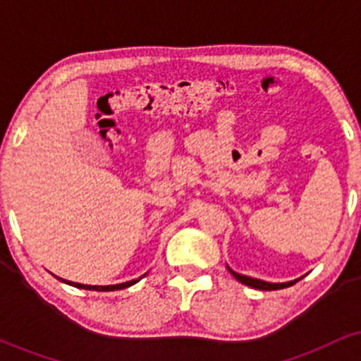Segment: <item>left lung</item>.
<instances>
[{
  "label": "left lung",
  "instance_id": "1",
  "mask_svg": "<svg viewBox=\"0 0 361 361\" xmlns=\"http://www.w3.org/2000/svg\"><path fill=\"white\" fill-rule=\"evenodd\" d=\"M227 270L233 273V276L235 280H239L241 283L247 285V287H251V288H256V290H280V288L290 287V285H293L295 281H299V279H297V280H292V281H283V283H270V281L251 279V276H246V275H239V273L231 270L229 267H227Z\"/></svg>",
  "mask_w": 361,
  "mask_h": 361
}]
</instances>
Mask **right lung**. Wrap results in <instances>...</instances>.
<instances>
[{
  "label": "right lung",
  "instance_id": "1",
  "mask_svg": "<svg viewBox=\"0 0 361 361\" xmlns=\"http://www.w3.org/2000/svg\"><path fill=\"white\" fill-rule=\"evenodd\" d=\"M146 275H147V273H144L142 276H146ZM142 276H140V279H142ZM57 279H59V276H57ZM140 279L130 280V281H123V283H117V285H82V283H74V281H68V280H64V279H59V280L64 281V283H68V285H73V287H76V288L97 290V292H111V290H122V288L130 287V285L137 283Z\"/></svg>",
  "mask_w": 361,
  "mask_h": 361
}]
</instances>
